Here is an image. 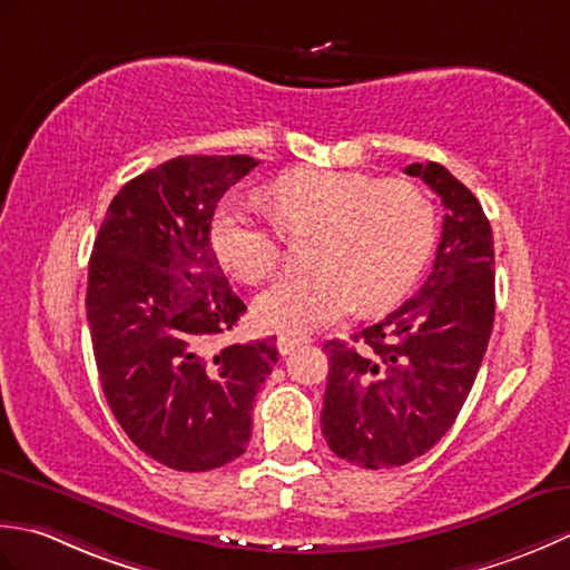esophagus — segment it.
I'll return each instance as SVG.
<instances>
[{"instance_id": "esophagus-1", "label": "esophagus", "mask_w": 570, "mask_h": 570, "mask_svg": "<svg viewBox=\"0 0 570 570\" xmlns=\"http://www.w3.org/2000/svg\"><path fill=\"white\" fill-rule=\"evenodd\" d=\"M307 342H309L307 336H302V334H281L277 336V352L289 354V352H295L297 346L307 344Z\"/></svg>"}]
</instances>
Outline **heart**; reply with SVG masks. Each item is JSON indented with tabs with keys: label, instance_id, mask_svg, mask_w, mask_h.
Wrapping results in <instances>:
<instances>
[{
	"label": "heart",
	"instance_id": "b5f03b06",
	"mask_svg": "<svg viewBox=\"0 0 570 570\" xmlns=\"http://www.w3.org/2000/svg\"><path fill=\"white\" fill-rule=\"evenodd\" d=\"M265 196L287 234L315 230L309 246L315 268L283 277L255 299V322L268 332L320 330L356 302L368 312L393 305L409 293L435 246V206L411 181L293 169ZM281 228L240 196H226L212 218V248L238 281L261 283L281 263Z\"/></svg>",
	"mask_w": 570,
	"mask_h": 570
}]
</instances>
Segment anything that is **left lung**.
<instances>
[{"label": "left lung", "mask_w": 570, "mask_h": 570, "mask_svg": "<svg viewBox=\"0 0 570 570\" xmlns=\"http://www.w3.org/2000/svg\"><path fill=\"white\" fill-rule=\"evenodd\" d=\"M445 206L433 273L391 315L332 340L322 433L336 458L383 470L421 458L455 423L494 324V238L482 204L438 165H409Z\"/></svg>", "instance_id": "1"}]
</instances>
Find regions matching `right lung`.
Segmentation results:
<instances>
[{"label":"right lung","instance_id":"right-lung-1","mask_svg":"<svg viewBox=\"0 0 570 570\" xmlns=\"http://www.w3.org/2000/svg\"><path fill=\"white\" fill-rule=\"evenodd\" d=\"M248 155L174 157L115 194L92 243L86 315L112 415L153 460L206 472L246 452L275 336L216 346L246 312L212 248Z\"/></svg>","mask_w":570,"mask_h":570}]
</instances>
